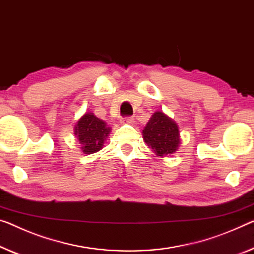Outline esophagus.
Returning <instances> with one entry per match:
<instances>
[{
	"instance_id": "esophagus-1",
	"label": "esophagus",
	"mask_w": 254,
	"mask_h": 254,
	"mask_svg": "<svg viewBox=\"0 0 254 254\" xmlns=\"http://www.w3.org/2000/svg\"><path fill=\"white\" fill-rule=\"evenodd\" d=\"M122 123L123 124H132L134 123V118L132 117H124L122 119Z\"/></svg>"
}]
</instances>
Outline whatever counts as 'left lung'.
Listing matches in <instances>:
<instances>
[{"label": "left lung", "mask_w": 254, "mask_h": 254, "mask_svg": "<svg viewBox=\"0 0 254 254\" xmlns=\"http://www.w3.org/2000/svg\"><path fill=\"white\" fill-rule=\"evenodd\" d=\"M143 138L161 158L175 153L181 144L177 124L161 111L152 115L143 130Z\"/></svg>", "instance_id": "8db88e82"}]
</instances>
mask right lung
<instances>
[{
    "label": "right lung",
    "mask_w": 254,
    "mask_h": 254,
    "mask_svg": "<svg viewBox=\"0 0 254 254\" xmlns=\"http://www.w3.org/2000/svg\"><path fill=\"white\" fill-rule=\"evenodd\" d=\"M110 131L111 128L107 126V123L97 118L92 112H86L75 126V135L85 154L95 153L102 149Z\"/></svg>",
    "instance_id": "1"
}]
</instances>
